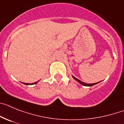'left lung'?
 <instances>
[{
	"label": "left lung",
	"mask_w": 124,
	"mask_h": 124,
	"mask_svg": "<svg viewBox=\"0 0 124 124\" xmlns=\"http://www.w3.org/2000/svg\"><path fill=\"white\" fill-rule=\"evenodd\" d=\"M72 78H73L75 80H76L78 82H79L80 84H81L82 85H84V86H93V85H94L96 84H98V82H97V83H94V84H86V83L83 82H82L81 80L78 79L77 78H76L75 77H74V76H72Z\"/></svg>",
	"instance_id": "1"
}]
</instances>
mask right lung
<instances>
[{
    "label": "right lung",
    "instance_id": "right-lung-1",
    "mask_svg": "<svg viewBox=\"0 0 124 124\" xmlns=\"http://www.w3.org/2000/svg\"><path fill=\"white\" fill-rule=\"evenodd\" d=\"M37 82H36L33 83V84H26V83H23V84L25 85H32V84H37Z\"/></svg>",
    "mask_w": 124,
    "mask_h": 124
}]
</instances>
